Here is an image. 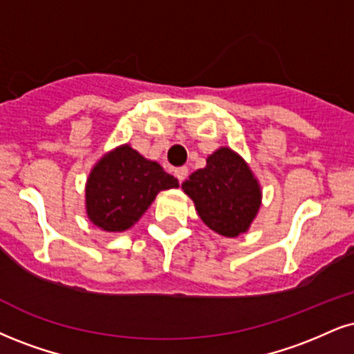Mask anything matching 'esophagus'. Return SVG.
<instances>
[{
  "label": "esophagus",
  "mask_w": 354,
  "mask_h": 354,
  "mask_svg": "<svg viewBox=\"0 0 354 354\" xmlns=\"http://www.w3.org/2000/svg\"><path fill=\"white\" fill-rule=\"evenodd\" d=\"M174 176L178 178V181L183 183L186 180V176H188V168L186 166H180V168L174 169Z\"/></svg>",
  "instance_id": "esophagus-1"
}]
</instances>
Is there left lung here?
Returning a JSON list of instances; mask_svg holds the SVG:
<instances>
[{
  "instance_id": "8db88e82",
  "label": "left lung",
  "mask_w": 354,
  "mask_h": 354,
  "mask_svg": "<svg viewBox=\"0 0 354 354\" xmlns=\"http://www.w3.org/2000/svg\"><path fill=\"white\" fill-rule=\"evenodd\" d=\"M203 223L221 236L237 237L249 229L261 207V188L245 161L229 148L214 151L206 168L183 183Z\"/></svg>"
}]
</instances>
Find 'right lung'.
<instances>
[{
  "mask_svg": "<svg viewBox=\"0 0 354 354\" xmlns=\"http://www.w3.org/2000/svg\"><path fill=\"white\" fill-rule=\"evenodd\" d=\"M169 188H178L176 178L123 145L105 155L88 176V219L104 231L122 232L142 218L160 191Z\"/></svg>",
  "mask_w": 354,
  "mask_h": 354,
  "instance_id": "1",
  "label": "right lung"
}]
</instances>
